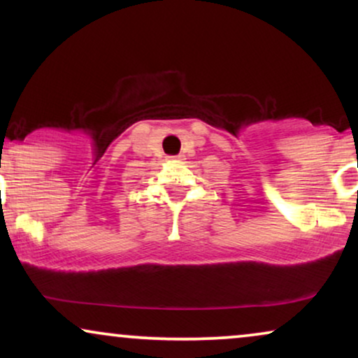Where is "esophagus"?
Segmentation results:
<instances>
[{"instance_id": "34e87169", "label": "esophagus", "mask_w": 358, "mask_h": 358, "mask_svg": "<svg viewBox=\"0 0 358 358\" xmlns=\"http://www.w3.org/2000/svg\"><path fill=\"white\" fill-rule=\"evenodd\" d=\"M170 159H171V160H180V159H182V155H178V157H170Z\"/></svg>"}]
</instances>
